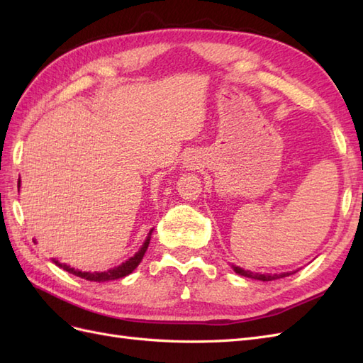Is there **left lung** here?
I'll use <instances>...</instances> for the list:
<instances>
[{
    "label": "left lung",
    "instance_id": "obj_1",
    "mask_svg": "<svg viewBox=\"0 0 363 363\" xmlns=\"http://www.w3.org/2000/svg\"><path fill=\"white\" fill-rule=\"evenodd\" d=\"M233 269L238 274V276L243 277H250V279H255V280H262V281H269V280H276V279H284L286 276H291L294 272H281V274H260V272H251V271H245L240 267H235L233 264Z\"/></svg>",
    "mask_w": 363,
    "mask_h": 363
}]
</instances>
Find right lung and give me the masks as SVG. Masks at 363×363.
I'll list each match as a JSON object with an SVG mask.
<instances>
[{"label":"right lung","mask_w":363,"mask_h":363,"mask_svg":"<svg viewBox=\"0 0 363 363\" xmlns=\"http://www.w3.org/2000/svg\"><path fill=\"white\" fill-rule=\"evenodd\" d=\"M18 188H20V180H18ZM152 231H154V229H151V231H149L145 243L141 245V248L138 250V252H135L134 257L128 259L125 263H121V264H118V267L111 268L108 271H103V272H86L84 271L83 272V271H78L75 268H70L69 264H66V263H60L55 259H54V263L57 264V267L63 268L65 271H67L70 274H74V276H77V277H82V279L91 280V281H99V284H100V281H109V280H117V279H121V277H126L138 267L141 259H143V255H145L147 246H149V242H151Z\"/></svg>","instance_id":"obj_1"}]
</instances>
